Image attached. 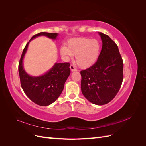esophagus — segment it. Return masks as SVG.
<instances>
[{
    "mask_svg": "<svg viewBox=\"0 0 146 146\" xmlns=\"http://www.w3.org/2000/svg\"><path fill=\"white\" fill-rule=\"evenodd\" d=\"M70 70H71L72 72L77 71V69L76 68H75V66L74 65H72V64H71V65L70 66Z\"/></svg>",
    "mask_w": 146,
    "mask_h": 146,
    "instance_id": "1",
    "label": "esophagus"
}]
</instances>
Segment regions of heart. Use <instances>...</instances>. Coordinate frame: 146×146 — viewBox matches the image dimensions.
Segmentation results:
<instances>
[{
	"label": "heart",
	"mask_w": 146,
	"mask_h": 146,
	"mask_svg": "<svg viewBox=\"0 0 146 146\" xmlns=\"http://www.w3.org/2000/svg\"><path fill=\"white\" fill-rule=\"evenodd\" d=\"M100 51L99 41L88 38L70 39L67 42V46H63L60 48L61 54L63 56H76L77 64L82 68L93 65L99 58Z\"/></svg>",
	"instance_id": "1"
}]
</instances>
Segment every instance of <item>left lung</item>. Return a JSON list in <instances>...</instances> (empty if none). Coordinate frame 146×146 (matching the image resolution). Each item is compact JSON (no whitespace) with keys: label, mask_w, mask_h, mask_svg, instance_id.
<instances>
[{"label":"left lung","mask_w":146,"mask_h":146,"mask_svg":"<svg viewBox=\"0 0 146 146\" xmlns=\"http://www.w3.org/2000/svg\"><path fill=\"white\" fill-rule=\"evenodd\" d=\"M99 34L102 47L96 62L80 72L81 90L90 102L102 105L113 100L120 90L123 64L116 44L107 35Z\"/></svg>","instance_id":"obj_1"}]
</instances>
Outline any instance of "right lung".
<instances>
[{
  "label": "right lung",
  "mask_w": 146,
  "mask_h": 146,
  "mask_svg": "<svg viewBox=\"0 0 146 146\" xmlns=\"http://www.w3.org/2000/svg\"><path fill=\"white\" fill-rule=\"evenodd\" d=\"M57 33L40 32L35 35L30 41L40 36L56 39ZM24 47L19 62V74L21 87L28 98L37 105L47 106L58 98L62 92L64 83L70 74V63H55L53 67L41 76H30L25 71L23 59L29 44Z\"/></svg>",
  "instance_id": "right-lung-1"
}]
</instances>
